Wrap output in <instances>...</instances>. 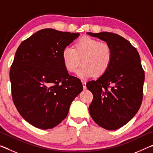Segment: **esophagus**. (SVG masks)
I'll use <instances>...</instances> for the list:
<instances>
[{
    "label": "esophagus",
    "instance_id": "esophagus-1",
    "mask_svg": "<svg viewBox=\"0 0 153 153\" xmlns=\"http://www.w3.org/2000/svg\"><path fill=\"white\" fill-rule=\"evenodd\" d=\"M82 85H83V88H84V89H86V82L84 81H82Z\"/></svg>",
    "mask_w": 153,
    "mask_h": 153
}]
</instances>
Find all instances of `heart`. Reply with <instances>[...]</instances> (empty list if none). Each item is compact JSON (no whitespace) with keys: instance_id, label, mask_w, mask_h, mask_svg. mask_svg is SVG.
Returning <instances> with one entry per match:
<instances>
[{"instance_id":"1","label":"heart","mask_w":153,"mask_h":153,"mask_svg":"<svg viewBox=\"0 0 153 153\" xmlns=\"http://www.w3.org/2000/svg\"><path fill=\"white\" fill-rule=\"evenodd\" d=\"M112 57L109 46L88 36L77 40L74 48L65 46L61 54L65 68L70 73L76 71L81 59L82 67L77 69L76 75L82 79L89 78L93 75L102 76L108 70Z\"/></svg>"}]
</instances>
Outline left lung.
<instances>
[{
	"label": "left lung",
	"mask_w": 153,
	"mask_h": 153,
	"mask_svg": "<svg viewBox=\"0 0 153 153\" xmlns=\"http://www.w3.org/2000/svg\"><path fill=\"white\" fill-rule=\"evenodd\" d=\"M87 33L107 42L113 53L108 70L86 84L94 97L89 112L98 126L115 130L128 123L142 104L144 72L140 57L128 40L116 33Z\"/></svg>",
	"instance_id": "1"
}]
</instances>
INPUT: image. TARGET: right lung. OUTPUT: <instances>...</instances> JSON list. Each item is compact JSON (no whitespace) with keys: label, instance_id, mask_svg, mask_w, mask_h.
Returning <instances> with one entry per match:
<instances>
[{"label":"right lung","instance_id":"obj_1","mask_svg":"<svg viewBox=\"0 0 153 153\" xmlns=\"http://www.w3.org/2000/svg\"><path fill=\"white\" fill-rule=\"evenodd\" d=\"M79 36L54 29L38 31L21 43L10 70L13 100L24 120L47 129L67 117L71 102L82 91L62 61L63 49Z\"/></svg>","mask_w":153,"mask_h":153}]
</instances>
